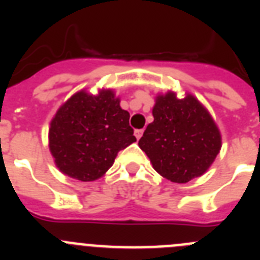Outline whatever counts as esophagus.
I'll return each mask as SVG.
<instances>
[{"instance_id":"1","label":"esophagus","mask_w":260,"mask_h":260,"mask_svg":"<svg viewBox=\"0 0 260 260\" xmlns=\"http://www.w3.org/2000/svg\"><path fill=\"white\" fill-rule=\"evenodd\" d=\"M134 134H135V138H137L138 141H139V139H141L142 135H143V130H135Z\"/></svg>"}]
</instances>
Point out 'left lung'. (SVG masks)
Here are the masks:
<instances>
[{"label": "left lung", "instance_id": "1", "mask_svg": "<svg viewBox=\"0 0 260 260\" xmlns=\"http://www.w3.org/2000/svg\"><path fill=\"white\" fill-rule=\"evenodd\" d=\"M153 122L139 141L160 176L186 183L203 176L221 150V133L208 109L192 93L155 96Z\"/></svg>", "mask_w": 260, "mask_h": 260}]
</instances>
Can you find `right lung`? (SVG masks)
Segmentation results:
<instances>
[{"label":"right lung","instance_id":"1","mask_svg":"<svg viewBox=\"0 0 260 260\" xmlns=\"http://www.w3.org/2000/svg\"><path fill=\"white\" fill-rule=\"evenodd\" d=\"M113 88L98 93L80 89L57 109L50 121L49 151L59 172L89 182L102 178L117 153L137 142L127 110Z\"/></svg>","mask_w":260,"mask_h":260}]
</instances>
